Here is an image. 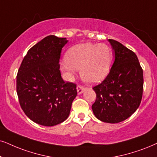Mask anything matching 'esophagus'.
I'll return each instance as SVG.
<instances>
[{
	"instance_id": "1",
	"label": "esophagus",
	"mask_w": 157,
	"mask_h": 157,
	"mask_svg": "<svg viewBox=\"0 0 157 157\" xmlns=\"http://www.w3.org/2000/svg\"><path fill=\"white\" fill-rule=\"evenodd\" d=\"M85 90V88H82V86H80V85H79V86L77 87V91L78 94H82Z\"/></svg>"
}]
</instances>
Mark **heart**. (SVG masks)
<instances>
[{
    "label": "heart",
    "mask_w": 157,
    "mask_h": 157,
    "mask_svg": "<svg viewBox=\"0 0 157 157\" xmlns=\"http://www.w3.org/2000/svg\"><path fill=\"white\" fill-rule=\"evenodd\" d=\"M113 58L111 48L104 43H84L75 45L65 54L61 68L68 75L80 69L82 80L88 84L101 82L109 72Z\"/></svg>",
    "instance_id": "heart-1"
}]
</instances>
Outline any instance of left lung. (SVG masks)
Instances as JSON below:
<instances>
[{
  "label": "left lung",
  "mask_w": 157,
  "mask_h": 157,
  "mask_svg": "<svg viewBox=\"0 0 157 157\" xmlns=\"http://www.w3.org/2000/svg\"><path fill=\"white\" fill-rule=\"evenodd\" d=\"M108 40L114 61L106 79L93 88L96 100L92 110L99 120L114 124L130 117L140 106L144 75L136 53L118 41Z\"/></svg>",
  "instance_id": "left-lung-1"
}]
</instances>
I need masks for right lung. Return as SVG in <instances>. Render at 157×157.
Returning a JSON list of instances; mask_svg holds the SVG:
<instances>
[{
	"mask_svg": "<svg viewBox=\"0 0 157 157\" xmlns=\"http://www.w3.org/2000/svg\"><path fill=\"white\" fill-rule=\"evenodd\" d=\"M67 42L55 35L45 37L29 49L18 71L19 104L25 114L41 125L66 120L77 96L76 85L64 82L59 70L61 49Z\"/></svg>",
	"mask_w": 157,
	"mask_h": 157,
	"instance_id": "right-lung-1",
	"label": "right lung"
}]
</instances>
